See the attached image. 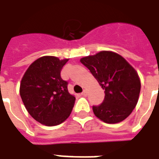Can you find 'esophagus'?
<instances>
[{"mask_svg": "<svg viewBox=\"0 0 159 159\" xmlns=\"http://www.w3.org/2000/svg\"><path fill=\"white\" fill-rule=\"evenodd\" d=\"M81 94H82V95H84V96H86V95H87V90H86V89H84V90H83V92L81 93Z\"/></svg>", "mask_w": 159, "mask_h": 159, "instance_id": "obj_1", "label": "esophagus"}]
</instances>
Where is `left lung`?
Masks as SVG:
<instances>
[{
    "instance_id": "1",
    "label": "left lung",
    "mask_w": 159,
    "mask_h": 159,
    "mask_svg": "<svg viewBox=\"0 0 159 159\" xmlns=\"http://www.w3.org/2000/svg\"><path fill=\"white\" fill-rule=\"evenodd\" d=\"M80 62L105 89L103 102L93 106L95 116L109 124L125 120L137 106L141 82L138 73L118 53L101 51Z\"/></svg>"
}]
</instances>
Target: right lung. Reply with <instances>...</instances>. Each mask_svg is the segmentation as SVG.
<instances>
[{
    "label": "right lung",
    "instance_id": "right-lung-1",
    "mask_svg": "<svg viewBox=\"0 0 159 159\" xmlns=\"http://www.w3.org/2000/svg\"><path fill=\"white\" fill-rule=\"evenodd\" d=\"M68 59L43 56L31 64L20 84V95L26 109L39 123L52 126L69 117L75 97L68 91V82L61 78Z\"/></svg>",
    "mask_w": 159,
    "mask_h": 159
}]
</instances>
